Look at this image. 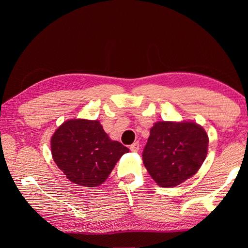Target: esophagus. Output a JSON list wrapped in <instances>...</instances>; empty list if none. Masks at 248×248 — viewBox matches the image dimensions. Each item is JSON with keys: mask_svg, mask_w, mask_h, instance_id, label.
Instances as JSON below:
<instances>
[{"mask_svg": "<svg viewBox=\"0 0 248 248\" xmlns=\"http://www.w3.org/2000/svg\"><path fill=\"white\" fill-rule=\"evenodd\" d=\"M130 151H132V152H139V150H140V142L139 141H136V142H133V144L130 146Z\"/></svg>", "mask_w": 248, "mask_h": 248, "instance_id": "1", "label": "esophagus"}]
</instances>
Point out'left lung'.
I'll return each mask as SVG.
<instances>
[{"label": "left lung", "instance_id": "obj_1", "mask_svg": "<svg viewBox=\"0 0 248 248\" xmlns=\"http://www.w3.org/2000/svg\"><path fill=\"white\" fill-rule=\"evenodd\" d=\"M205 129L191 121H159L150 129L142 161L154 181L174 187L191 178L208 153Z\"/></svg>", "mask_w": 248, "mask_h": 248}]
</instances>
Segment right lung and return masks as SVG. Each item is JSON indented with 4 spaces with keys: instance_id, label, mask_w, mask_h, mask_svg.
<instances>
[{
    "instance_id": "add662e5",
    "label": "right lung",
    "mask_w": 248,
    "mask_h": 248,
    "mask_svg": "<svg viewBox=\"0 0 248 248\" xmlns=\"http://www.w3.org/2000/svg\"><path fill=\"white\" fill-rule=\"evenodd\" d=\"M52 159L72 183L85 187L102 184L117 161L129 152L121 142L111 140L97 120L65 121L50 140Z\"/></svg>"
}]
</instances>
